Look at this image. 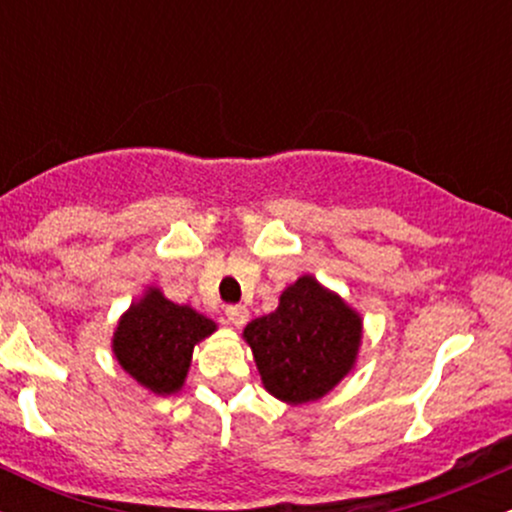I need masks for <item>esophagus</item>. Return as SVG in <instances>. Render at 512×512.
<instances>
[{"mask_svg": "<svg viewBox=\"0 0 512 512\" xmlns=\"http://www.w3.org/2000/svg\"><path fill=\"white\" fill-rule=\"evenodd\" d=\"M226 317H228V322H231L233 327H243L245 322H248L250 313H248V308H245V305H228Z\"/></svg>", "mask_w": 512, "mask_h": 512, "instance_id": "obj_1", "label": "esophagus"}]
</instances>
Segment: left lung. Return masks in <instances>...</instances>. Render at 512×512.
Segmentation results:
<instances>
[{"instance_id":"obj_1","label":"left lung","mask_w":512,"mask_h":512,"mask_svg":"<svg viewBox=\"0 0 512 512\" xmlns=\"http://www.w3.org/2000/svg\"><path fill=\"white\" fill-rule=\"evenodd\" d=\"M264 390L298 407L317 402L356 366L363 317L339 293L303 274L286 286L274 313L243 330Z\"/></svg>"}]
</instances>
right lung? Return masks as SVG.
Masks as SVG:
<instances>
[{"instance_id":"right-lung-1","label":"right lung","mask_w":512,"mask_h":512,"mask_svg":"<svg viewBox=\"0 0 512 512\" xmlns=\"http://www.w3.org/2000/svg\"><path fill=\"white\" fill-rule=\"evenodd\" d=\"M216 332L211 317L190 305L168 301L161 289L146 286L117 320L113 354L127 375L154 395L182 390L195 346Z\"/></svg>"}]
</instances>
